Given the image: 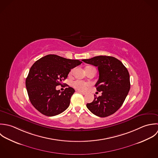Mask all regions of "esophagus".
Segmentation results:
<instances>
[{"instance_id": "esophagus-1", "label": "esophagus", "mask_w": 158, "mask_h": 158, "mask_svg": "<svg viewBox=\"0 0 158 158\" xmlns=\"http://www.w3.org/2000/svg\"><path fill=\"white\" fill-rule=\"evenodd\" d=\"M77 92H78V93H81V94H83V95H85V94H86V93H85V92H83V91H77Z\"/></svg>"}]
</instances>
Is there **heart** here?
Masks as SVG:
<instances>
[{
	"label": "heart",
	"mask_w": 158,
	"mask_h": 158,
	"mask_svg": "<svg viewBox=\"0 0 158 158\" xmlns=\"http://www.w3.org/2000/svg\"><path fill=\"white\" fill-rule=\"evenodd\" d=\"M72 86L77 89L80 90V91H83V90L86 89V88L88 86V83L83 82L82 81L76 80L72 83Z\"/></svg>",
	"instance_id": "b5f03b06"
}]
</instances>
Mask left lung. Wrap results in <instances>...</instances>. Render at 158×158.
Listing matches in <instances>:
<instances>
[{
    "mask_svg": "<svg viewBox=\"0 0 158 158\" xmlns=\"http://www.w3.org/2000/svg\"><path fill=\"white\" fill-rule=\"evenodd\" d=\"M83 62L98 67L99 80L95 86L101 96L94 95V101L86 104L95 115L106 117L115 113L123 105L130 89V77L126 67L118 59L98 56Z\"/></svg>",
    "mask_w": 158,
    "mask_h": 158,
    "instance_id": "1",
    "label": "left lung"
}]
</instances>
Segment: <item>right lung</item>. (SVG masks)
Instances as JSON below:
<instances>
[{"instance_id":"right-lung-1","label":"right lung","mask_w":158,"mask_h":158,"mask_svg":"<svg viewBox=\"0 0 158 158\" xmlns=\"http://www.w3.org/2000/svg\"><path fill=\"white\" fill-rule=\"evenodd\" d=\"M82 63L55 54H48L37 60L31 67L26 80L29 100L41 113L48 116L57 115L70 105L75 89L68 85L64 91L56 90L67 78L70 70Z\"/></svg>"}]
</instances>
